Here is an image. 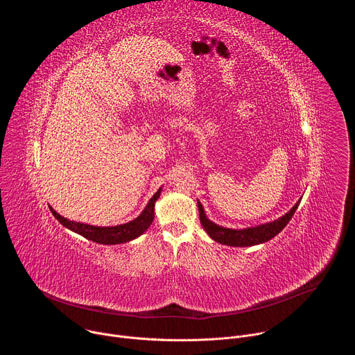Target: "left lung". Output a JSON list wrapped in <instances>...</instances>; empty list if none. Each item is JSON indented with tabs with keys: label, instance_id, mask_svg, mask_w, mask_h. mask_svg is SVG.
<instances>
[{
	"label": "left lung",
	"instance_id": "1",
	"mask_svg": "<svg viewBox=\"0 0 355 355\" xmlns=\"http://www.w3.org/2000/svg\"><path fill=\"white\" fill-rule=\"evenodd\" d=\"M299 205V202H296L295 207L285 214L282 218L271 222V223H266V225H260L256 227H248V229H243V230H234V229H226L222 226L215 225L214 222H211L204 212V208H202L200 202L198 200V209H199V220L202 227L207 230V233L215 240L219 241L222 244L226 245H234V247H245V245H254V244H260L264 241L271 240L274 236H277L292 219L296 208Z\"/></svg>",
	"mask_w": 355,
	"mask_h": 355
}]
</instances>
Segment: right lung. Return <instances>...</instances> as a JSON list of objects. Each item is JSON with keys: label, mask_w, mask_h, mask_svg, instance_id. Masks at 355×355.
<instances>
[{"label": "right lung", "mask_w": 355, "mask_h": 355, "mask_svg": "<svg viewBox=\"0 0 355 355\" xmlns=\"http://www.w3.org/2000/svg\"><path fill=\"white\" fill-rule=\"evenodd\" d=\"M160 192H162V189H159L153 195V198L148 200L146 209L135 220H132L129 223H125V225L112 226V227H98V226L77 223V222L67 220L66 218L60 216L52 208H50V211H52L53 216L63 226H66L67 229L84 236L88 240H92V241L99 243V244H121V243H126V241H130V240L136 239L146 229H148V226L151 225V222H153V219H155V202L159 199Z\"/></svg>", "instance_id": "obj_1"}]
</instances>
